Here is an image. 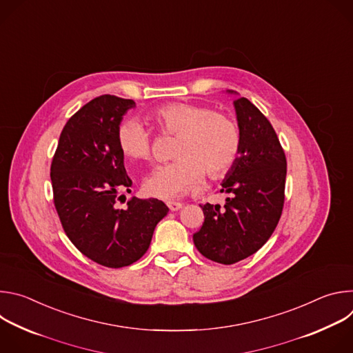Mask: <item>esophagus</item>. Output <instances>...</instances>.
<instances>
[{"instance_id":"34e87169","label":"esophagus","mask_w":353,"mask_h":353,"mask_svg":"<svg viewBox=\"0 0 353 353\" xmlns=\"http://www.w3.org/2000/svg\"><path fill=\"white\" fill-rule=\"evenodd\" d=\"M168 207H169V210H170L172 212H174V211H179V210L183 207V204H181V203H174V201H169Z\"/></svg>"}]
</instances>
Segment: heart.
<instances>
[{
  "label": "heart",
  "mask_w": 353,
  "mask_h": 353,
  "mask_svg": "<svg viewBox=\"0 0 353 353\" xmlns=\"http://www.w3.org/2000/svg\"><path fill=\"white\" fill-rule=\"evenodd\" d=\"M165 135H179L173 157L176 161L150 173L143 184L148 196L170 199L188 191L204 177H219L234 163L240 150V131L226 114L208 106L176 102L149 114ZM117 143L125 158L146 162L152 158V137L138 120L124 121L117 130Z\"/></svg>",
  "instance_id": "heart-1"
}]
</instances>
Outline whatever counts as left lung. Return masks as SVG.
<instances>
[{
    "label": "left lung",
    "mask_w": 353,
    "mask_h": 353,
    "mask_svg": "<svg viewBox=\"0 0 353 353\" xmlns=\"http://www.w3.org/2000/svg\"><path fill=\"white\" fill-rule=\"evenodd\" d=\"M233 105L240 150L221 184L230 196L223 207L199 205L205 219L192 236L201 254L225 265L254 254L271 237L282 215L286 179L285 152L268 119L245 97Z\"/></svg>",
    "instance_id": "obj_1"
}]
</instances>
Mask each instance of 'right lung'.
I'll use <instances>...</instances> for the list:
<instances>
[{"mask_svg":"<svg viewBox=\"0 0 353 353\" xmlns=\"http://www.w3.org/2000/svg\"><path fill=\"white\" fill-rule=\"evenodd\" d=\"M132 108L134 100L113 94L90 100L64 125L50 169L65 234L83 256L109 268L138 261L169 212L157 198L132 196L125 208L117 205L120 192L132 185L117 143L123 116Z\"/></svg>","mask_w":353,"mask_h":353,"instance_id":"right-lung-1","label":"right lung"}]
</instances>
